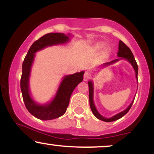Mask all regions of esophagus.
<instances>
[{
    "instance_id": "34e87169",
    "label": "esophagus",
    "mask_w": 154,
    "mask_h": 154,
    "mask_svg": "<svg viewBox=\"0 0 154 154\" xmlns=\"http://www.w3.org/2000/svg\"><path fill=\"white\" fill-rule=\"evenodd\" d=\"M91 75L89 72H85V74H84V80L85 81L88 80V79H91Z\"/></svg>"
}]
</instances>
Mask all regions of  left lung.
<instances>
[{
  "instance_id": "1",
  "label": "left lung",
  "mask_w": 154,
  "mask_h": 154,
  "mask_svg": "<svg viewBox=\"0 0 154 154\" xmlns=\"http://www.w3.org/2000/svg\"><path fill=\"white\" fill-rule=\"evenodd\" d=\"M117 56H119V57H122V59H126L129 61V62L131 63V64L132 65V66H133L134 69H135V71L136 77L137 78V73H138V66H137V62H136L135 58H134V56H133V54H132L131 50H130V49L129 48V47L128 46V45H127L125 43H124L122 41V40H119V51H118ZM118 60H119V59H116V60H114V61H111V62L106 63L105 65L111 64V63L115 62V61H118ZM88 86H89L90 106H91V109L92 110V112L93 113V114H94L95 117L98 118V119L102 120V121H103V122H110L116 121V120H117V119H120V118H122L123 116H125V114H126L128 112L129 110L130 109V108H131V106H132V103H133V101H132V103L130 104V105L128 107V109H125V111H122L121 113L116 114V115H115V116H112V117L107 119V118L103 117V116H102L101 115H100L99 113L98 112V111L96 110V109H95L94 103H93V83H92L91 81L88 82Z\"/></svg>"
}]
</instances>
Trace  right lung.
I'll use <instances>...</instances> for the list:
<instances>
[{
  "label": "right lung",
  "instance_id": "1",
  "mask_svg": "<svg viewBox=\"0 0 154 154\" xmlns=\"http://www.w3.org/2000/svg\"><path fill=\"white\" fill-rule=\"evenodd\" d=\"M68 40L69 36H66L63 33L54 32L45 34L33 43L23 61L22 75L20 80L23 100L29 112L39 119H54L64 114L69 103L72 92L77 85L83 80L84 72H77L73 75L66 76L60 85L54 100L51 101V103L46 105L41 106L37 104L32 99L29 95L28 82L35 53L45 47L66 43Z\"/></svg>",
  "mask_w": 154,
  "mask_h": 154
}]
</instances>
